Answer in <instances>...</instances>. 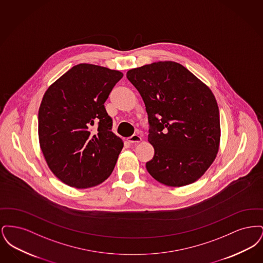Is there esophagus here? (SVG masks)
<instances>
[{
  "instance_id": "obj_1",
  "label": "esophagus",
  "mask_w": 263,
  "mask_h": 263,
  "mask_svg": "<svg viewBox=\"0 0 263 263\" xmlns=\"http://www.w3.org/2000/svg\"><path fill=\"white\" fill-rule=\"evenodd\" d=\"M128 141L132 144H138L140 142H142V137L139 136L137 134H134L133 136H131L130 138H128Z\"/></svg>"
}]
</instances>
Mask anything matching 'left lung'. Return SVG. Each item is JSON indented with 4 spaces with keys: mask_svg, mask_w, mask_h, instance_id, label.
<instances>
[{
    "mask_svg": "<svg viewBox=\"0 0 263 263\" xmlns=\"http://www.w3.org/2000/svg\"><path fill=\"white\" fill-rule=\"evenodd\" d=\"M127 79L144 100L155 154L146 168L172 187L195 182L217 157L220 113L212 90L185 67L159 61L131 69Z\"/></svg>",
    "mask_w": 263,
    "mask_h": 263,
    "instance_id": "left-lung-1",
    "label": "left lung"
}]
</instances>
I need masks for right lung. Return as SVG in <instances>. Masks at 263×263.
<instances>
[{
    "mask_svg": "<svg viewBox=\"0 0 263 263\" xmlns=\"http://www.w3.org/2000/svg\"><path fill=\"white\" fill-rule=\"evenodd\" d=\"M122 77L83 63L45 91L38 110L39 145L51 172L65 184L92 187L111 175L123 141L111 131L104 102Z\"/></svg>",
    "mask_w": 263,
    "mask_h": 263,
    "instance_id": "obj_1",
    "label": "right lung"
}]
</instances>
